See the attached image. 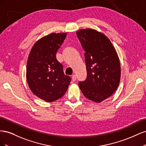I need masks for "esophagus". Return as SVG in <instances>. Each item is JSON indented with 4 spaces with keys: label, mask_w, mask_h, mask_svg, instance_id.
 Here are the masks:
<instances>
[{
    "label": "esophagus",
    "mask_w": 146,
    "mask_h": 146,
    "mask_svg": "<svg viewBox=\"0 0 146 146\" xmlns=\"http://www.w3.org/2000/svg\"><path fill=\"white\" fill-rule=\"evenodd\" d=\"M77 80V76H76V75H72V80L73 81V82H75Z\"/></svg>",
    "instance_id": "1"
}]
</instances>
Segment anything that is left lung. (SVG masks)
I'll list each match as a JSON object with an SVG mask.
<instances>
[{"mask_svg":"<svg viewBox=\"0 0 146 146\" xmlns=\"http://www.w3.org/2000/svg\"><path fill=\"white\" fill-rule=\"evenodd\" d=\"M77 36L85 51L87 78L79 82L86 98L100 103L110 98L119 86L121 65L116 50L104 34L92 29H81Z\"/></svg>","mask_w":146,"mask_h":146,"instance_id":"1","label":"left lung"}]
</instances>
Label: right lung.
Masks as SVG:
<instances>
[{"label": "right lung", "instance_id": "obj_1", "mask_svg": "<svg viewBox=\"0 0 146 146\" xmlns=\"http://www.w3.org/2000/svg\"><path fill=\"white\" fill-rule=\"evenodd\" d=\"M66 35L67 33H52L39 39L28 57L26 78L29 88L35 96L47 102L63 96L71 81L56 58Z\"/></svg>", "mask_w": 146, "mask_h": 146}]
</instances>
